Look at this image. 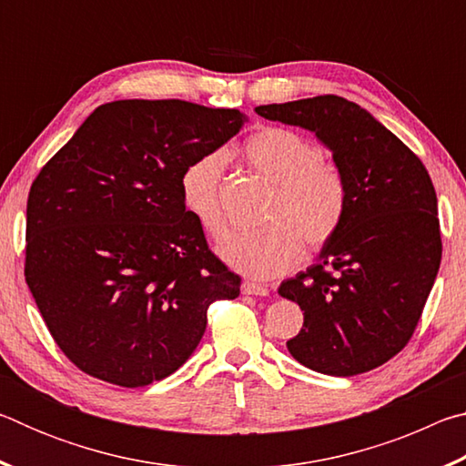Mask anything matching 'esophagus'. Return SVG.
<instances>
[{
    "instance_id": "obj_1",
    "label": "esophagus",
    "mask_w": 466,
    "mask_h": 466,
    "mask_svg": "<svg viewBox=\"0 0 466 466\" xmlns=\"http://www.w3.org/2000/svg\"><path fill=\"white\" fill-rule=\"evenodd\" d=\"M242 294H247V296H267V294H269V288L261 286V283L244 281L242 283Z\"/></svg>"
}]
</instances>
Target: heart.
Masks as SVG:
<instances>
[{
	"label": "heart",
	"mask_w": 466,
	"mask_h": 466,
	"mask_svg": "<svg viewBox=\"0 0 466 466\" xmlns=\"http://www.w3.org/2000/svg\"><path fill=\"white\" fill-rule=\"evenodd\" d=\"M242 156L252 170L275 185L265 211L269 224L252 232H232L219 247V255L248 278H278L298 265L304 242L322 248L341 230L350 203L345 177L325 160L319 141L289 127L252 133L244 141ZM222 178L224 156L219 152L199 156L180 177L187 214L216 240L226 230Z\"/></svg>",
	"instance_id": "b5f03b06"
}]
</instances>
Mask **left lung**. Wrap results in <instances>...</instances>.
<instances>
[{
	"label": "left lung",
	"mask_w": 466,
	"mask_h": 466,
	"mask_svg": "<svg viewBox=\"0 0 466 466\" xmlns=\"http://www.w3.org/2000/svg\"><path fill=\"white\" fill-rule=\"evenodd\" d=\"M255 110L317 133L350 195L341 230L319 263L279 286L304 310L288 350L320 374L370 372L409 343L436 281L441 238L431 178L394 133L335 94Z\"/></svg>",
	"instance_id": "1"
}]
</instances>
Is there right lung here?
Segmentation results:
<instances>
[{"label": "right lung", "instance_id": "right-lung-1", "mask_svg": "<svg viewBox=\"0 0 466 466\" xmlns=\"http://www.w3.org/2000/svg\"><path fill=\"white\" fill-rule=\"evenodd\" d=\"M236 108L187 100L98 106L45 164L26 203L25 275L55 343L125 389L185 364L240 278L209 250L180 177L240 131Z\"/></svg>", "mask_w": 466, "mask_h": 466}]
</instances>
